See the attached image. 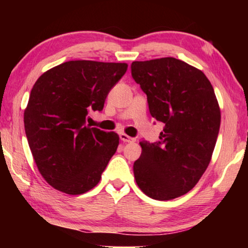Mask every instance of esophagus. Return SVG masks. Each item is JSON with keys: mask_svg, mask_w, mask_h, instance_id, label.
Here are the masks:
<instances>
[{"mask_svg": "<svg viewBox=\"0 0 248 248\" xmlns=\"http://www.w3.org/2000/svg\"><path fill=\"white\" fill-rule=\"evenodd\" d=\"M120 139L123 142H135V139L134 138L128 137V135L125 134V133H121L120 134Z\"/></svg>", "mask_w": 248, "mask_h": 248, "instance_id": "obj_1", "label": "esophagus"}]
</instances>
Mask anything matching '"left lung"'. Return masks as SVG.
I'll use <instances>...</instances> for the list:
<instances>
[{"label": "left lung", "instance_id": "8db88e82", "mask_svg": "<svg viewBox=\"0 0 248 248\" xmlns=\"http://www.w3.org/2000/svg\"><path fill=\"white\" fill-rule=\"evenodd\" d=\"M131 71L151 116L164 123L158 142H140L135 182L151 199L178 198L194 187L211 161L221 121L215 90L201 70L174 57L135 61Z\"/></svg>", "mask_w": 248, "mask_h": 248}]
</instances>
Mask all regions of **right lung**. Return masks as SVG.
Listing matches in <instances>:
<instances>
[{
	"label": "right lung",
	"instance_id": "add662e5",
	"mask_svg": "<svg viewBox=\"0 0 248 248\" xmlns=\"http://www.w3.org/2000/svg\"><path fill=\"white\" fill-rule=\"evenodd\" d=\"M126 63L69 61L46 71L30 93L25 131L37 168L57 191L83 194L101 178L120 137L86 124L88 113L103 110Z\"/></svg>",
	"mask_w": 248,
	"mask_h": 248
}]
</instances>
